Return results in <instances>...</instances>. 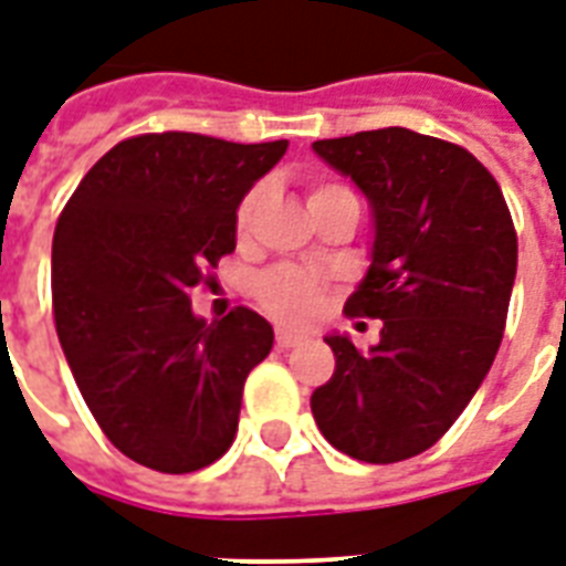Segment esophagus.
I'll use <instances>...</instances> for the list:
<instances>
[{"label":"esophagus","mask_w":566,"mask_h":566,"mask_svg":"<svg viewBox=\"0 0 566 566\" xmlns=\"http://www.w3.org/2000/svg\"><path fill=\"white\" fill-rule=\"evenodd\" d=\"M302 340H305V335H300V332L275 329V344H279L282 350H287V347H296V344H302Z\"/></svg>","instance_id":"esophagus-1"}]
</instances>
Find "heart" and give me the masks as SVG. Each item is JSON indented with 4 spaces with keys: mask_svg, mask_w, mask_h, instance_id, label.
Masks as SVG:
<instances>
[{
    "mask_svg": "<svg viewBox=\"0 0 566 566\" xmlns=\"http://www.w3.org/2000/svg\"><path fill=\"white\" fill-rule=\"evenodd\" d=\"M335 187V184H321V187L312 189L308 201H314L317 196H326ZM258 205H261V189H252L249 196L240 201L237 207V231L245 234L254 222V213H258ZM258 300L264 305L266 312L282 317V321L291 323H308L317 317L323 305V287L321 282L314 279L312 273L305 270H296V266H275V270H266L261 279H258Z\"/></svg>",
    "mask_w": 566,
    "mask_h": 566,
    "instance_id": "obj_1",
    "label": "heart"
}]
</instances>
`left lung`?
<instances>
[{"label": "left lung", "instance_id": "8db88e82", "mask_svg": "<svg viewBox=\"0 0 566 566\" xmlns=\"http://www.w3.org/2000/svg\"><path fill=\"white\" fill-rule=\"evenodd\" d=\"M374 219L370 266L344 305L379 317V344L332 332L335 374L314 388L321 433L361 463H398L446 437L502 344L516 231L495 178L460 145L386 127L321 139Z\"/></svg>", "mask_w": 566, "mask_h": 566}]
</instances>
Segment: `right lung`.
I'll use <instances>...</instances> for the list:
<instances>
[{"label": "right lung", "instance_id": "right-lung-1", "mask_svg": "<svg viewBox=\"0 0 566 566\" xmlns=\"http://www.w3.org/2000/svg\"><path fill=\"white\" fill-rule=\"evenodd\" d=\"M287 139L237 145L148 133L103 154L53 237V314L64 359L112 446L166 474L234 442L249 370L273 350L252 308L196 317L189 291L237 245V207Z\"/></svg>", "mask_w": 566, "mask_h": 566}]
</instances>
